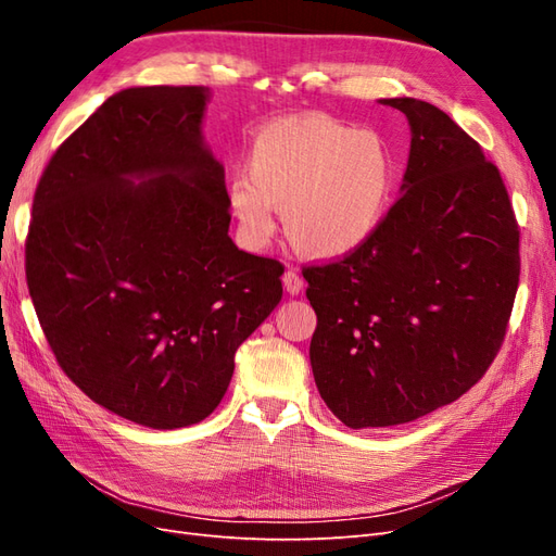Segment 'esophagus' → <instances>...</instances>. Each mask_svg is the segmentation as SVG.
Here are the masks:
<instances>
[{
  "instance_id": "esophagus-1",
  "label": "esophagus",
  "mask_w": 556,
  "mask_h": 556,
  "mask_svg": "<svg viewBox=\"0 0 556 556\" xmlns=\"http://www.w3.org/2000/svg\"><path fill=\"white\" fill-rule=\"evenodd\" d=\"M282 285H285V292L292 296L301 294V290H304V280H301V276L296 271H292V268H288V271L282 274Z\"/></svg>"
}]
</instances>
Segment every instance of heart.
Here are the masks:
<instances>
[{"mask_svg": "<svg viewBox=\"0 0 556 556\" xmlns=\"http://www.w3.org/2000/svg\"><path fill=\"white\" fill-rule=\"evenodd\" d=\"M396 188L399 162L382 134L327 113H292L255 131L227 204L248 248L268 243L280 211L299 255L329 262L376 237Z\"/></svg>", "mask_w": 556, "mask_h": 556, "instance_id": "1", "label": "heart"}]
</instances>
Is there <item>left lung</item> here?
Listing matches in <instances>:
<instances>
[{
    "label": "left lung",
    "instance_id": "left-lung-1",
    "mask_svg": "<svg viewBox=\"0 0 556 556\" xmlns=\"http://www.w3.org/2000/svg\"><path fill=\"white\" fill-rule=\"evenodd\" d=\"M408 117L401 197L352 255L308 266L319 396L350 429L394 427L457 401L506 336L519 229L482 148L422 99H380Z\"/></svg>",
    "mask_w": 556,
    "mask_h": 556
}]
</instances>
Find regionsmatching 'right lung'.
Wrapping results in <instances>:
<instances>
[{
	"instance_id": "1",
	"label": "right lung",
	"mask_w": 556,
	"mask_h": 556,
	"mask_svg": "<svg viewBox=\"0 0 556 556\" xmlns=\"http://www.w3.org/2000/svg\"><path fill=\"white\" fill-rule=\"evenodd\" d=\"M211 90L127 88L50 157L27 233V288L62 371L150 429L206 419L233 355L282 296V266L229 239Z\"/></svg>"
}]
</instances>
